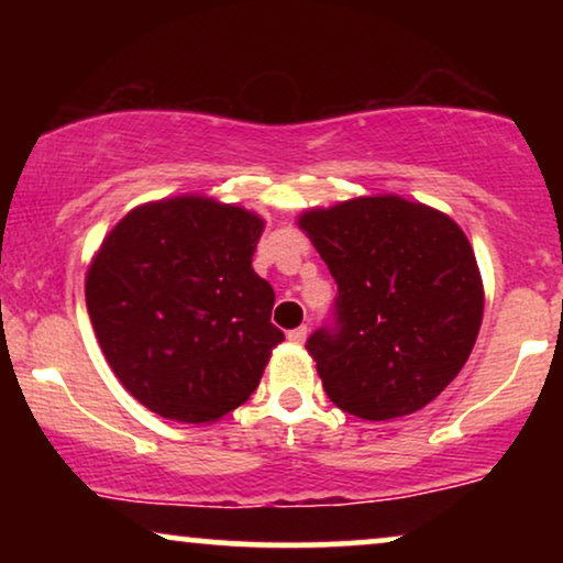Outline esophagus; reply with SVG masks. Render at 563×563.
Wrapping results in <instances>:
<instances>
[{"mask_svg": "<svg viewBox=\"0 0 563 563\" xmlns=\"http://www.w3.org/2000/svg\"><path fill=\"white\" fill-rule=\"evenodd\" d=\"M287 338H289L291 343H305V338H307V325H299V328H295V330H289Z\"/></svg>", "mask_w": 563, "mask_h": 563, "instance_id": "1", "label": "esophagus"}]
</instances>
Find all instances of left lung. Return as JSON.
I'll return each mask as SVG.
<instances>
[{
  "instance_id": "1",
  "label": "left lung",
  "mask_w": 563,
  "mask_h": 563,
  "mask_svg": "<svg viewBox=\"0 0 563 563\" xmlns=\"http://www.w3.org/2000/svg\"><path fill=\"white\" fill-rule=\"evenodd\" d=\"M338 284L307 338L322 389L343 412L391 420L449 387L482 325L484 291L464 230L399 197H361L302 214Z\"/></svg>"
}]
</instances>
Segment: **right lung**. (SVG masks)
Segmentation results:
<instances>
[{
	"mask_svg": "<svg viewBox=\"0 0 563 563\" xmlns=\"http://www.w3.org/2000/svg\"><path fill=\"white\" fill-rule=\"evenodd\" d=\"M261 222L241 207L176 197L137 207L104 238L87 310L112 372L161 418L210 422L256 391L274 289L253 272Z\"/></svg>",
	"mask_w": 563,
	"mask_h": 563,
	"instance_id": "add662e5",
	"label": "right lung"
}]
</instances>
